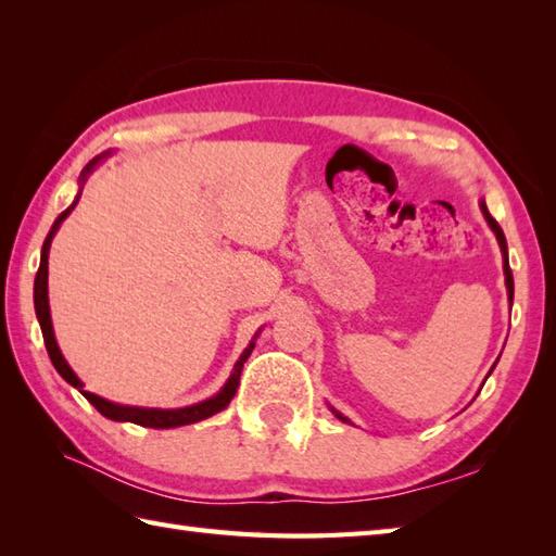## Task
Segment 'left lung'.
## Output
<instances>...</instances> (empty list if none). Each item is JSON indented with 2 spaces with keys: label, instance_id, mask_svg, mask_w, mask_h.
<instances>
[{
  "label": "left lung",
  "instance_id": "obj_1",
  "mask_svg": "<svg viewBox=\"0 0 556 556\" xmlns=\"http://www.w3.org/2000/svg\"><path fill=\"white\" fill-rule=\"evenodd\" d=\"M480 210H482V217H485V222H488V227L494 231V236H497V243H500V248H502V257H504V285H506V296H509V303H514V275H511V267H509V251H506V239H504V231H502V227L497 224V219H494L492 215H490V210H488V205H485V200H480ZM497 365V363H494ZM494 365H492V370H494ZM490 370V372H492ZM332 408V406H329ZM332 413L334 416L341 420V422H351L346 416H341V413L337 410V408H332Z\"/></svg>",
  "mask_w": 556,
  "mask_h": 556
}]
</instances>
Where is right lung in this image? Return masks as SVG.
Returning a JSON list of instances; mask_svg holds the SVG:
<instances>
[{
  "label": "right lung",
  "instance_id": "add662e5",
  "mask_svg": "<svg viewBox=\"0 0 556 556\" xmlns=\"http://www.w3.org/2000/svg\"><path fill=\"white\" fill-rule=\"evenodd\" d=\"M112 155V150L102 152V155L92 157L86 167H83L80 176H78V195L74 203H71L62 215H59L52 224L50 233H47V239L42 243V253H40V269L38 275H35V287H33V301H35V315H38V323H40V329H42V339H45V346H47V353H50V361L56 368V372L64 377V380L76 387L78 392L86 396L92 406H96L104 418L110 420H119V422H136V425H143V428H155V430H167V428H181V425H191V422H198V420H205L210 416H215V413L224 410L229 406V401L233 399L236 389H239V380H241V370H243V363L248 361V356H251L253 349H255V339L257 334L263 332V329H257L255 337L251 339V344H248L243 349V353L239 356V361H236L233 370L229 375V380L224 382V387L219 389V392L215 396H210L205 401H200V404H193V406H184V408H143V406H124V404H114V401H108L102 399L98 394L92 392H86V384H83L78 380V375L71 370V365L66 363V358L62 356V351H59V344L54 339V327H52V315H50V299H47V257H50V245H52V239L54 233L59 231V227H62V222L71 215V210L76 207L78 198L83 193V186H86L88 176L98 169V164L104 162Z\"/></svg>",
  "mask_w": 556,
  "mask_h": 556
}]
</instances>
